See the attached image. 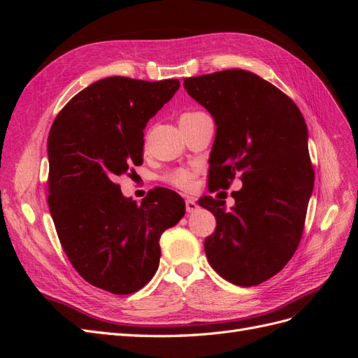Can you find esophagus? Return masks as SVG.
Masks as SVG:
<instances>
[{
    "mask_svg": "<svg viewBox=\"0 0 358 358\" xmlns=\"http://www.w3.org/2000/svg\"><path fill=\"white\" fill-rule=\"evenodd\" d=\"M185 209H187V212L192 213V212H196L199 209V204L194 201L192 199H187L185 200Z\"/></svg>",
    "mask_w": 358,
    "mask_h": 358,
    "instance_id": "obj_1",
    "label": "esophagus"
}]
</instances>
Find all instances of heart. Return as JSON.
Masks as SVG:
<instances>
[{
	"instance_id": "b5f03b06",
	"label": "heart",
	"mask_w": 358,
	"mask_h": 358,
	"mask_svg": "<svg viewBox=\"0 0 358 358\" xmlns=\"http://www.w3.org/2000/svg\"><path fill=\"white\" fill-rule=\"evenodd\" d=\"M203 115V112L199 110H189V112H183L179 117V122H185L189 121V119H194ZM196 170L192 169H175L164 175V182L169 183V185L175 187L180 191H191L194 188V183H196Z\"/></svg>"
}]
</instances>
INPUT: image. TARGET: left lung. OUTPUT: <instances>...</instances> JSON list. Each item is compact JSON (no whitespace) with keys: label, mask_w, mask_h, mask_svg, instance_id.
<instances>
[{"label":"left lung","mask_w":358,"mask_h":358,"mask_svg":"<svg viewBox=\"0 0 358 358\" xmlns=\"http://www.w3.org/2000/svg\"><path fill=\"white\" fill-rule=\"evenodd\" d=\"M187 92L216 124L209 158V191L242 188L199 204L215 215L204 251L220 276L239 287L264 282L294 255L313 189L308 127L296 103L259 76L231 69L183 80Z\"/></svg>","instance_id":"8db88e82"}]
</instances>
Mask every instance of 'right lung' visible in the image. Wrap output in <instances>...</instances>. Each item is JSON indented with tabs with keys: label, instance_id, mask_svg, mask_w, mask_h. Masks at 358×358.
<instances>
[{
	"label": "right lung",
	"instance_id": "obj_1",
	"mask_svg": "<svg viewBox=\"0 0 358 358\" xmlns=\"http://www.w3.org/2000/svg\"><path fill=\"white\" fill-rule=\"evenodd\" d=\"M113 76L90 85L62 107L48 138V204L64 252L91 285L131 294L159 264V237L185 215V201L154 188L137 204L116 176L143 164V129L179 90Z\"/></svg>",
	"mask_w": 358,
	"mask_h": 358
}]
</instances>
